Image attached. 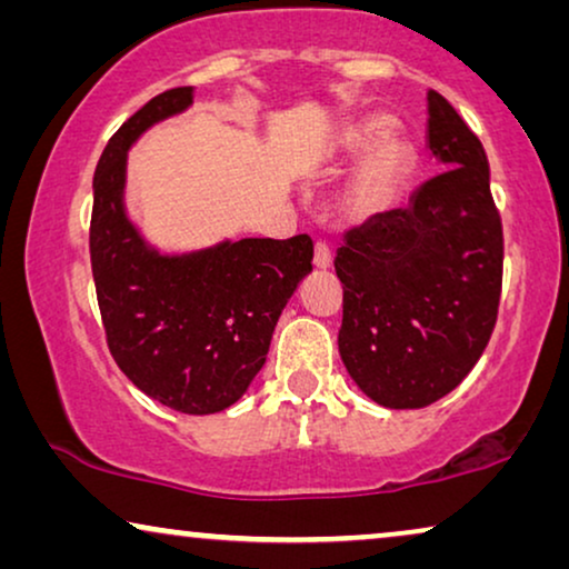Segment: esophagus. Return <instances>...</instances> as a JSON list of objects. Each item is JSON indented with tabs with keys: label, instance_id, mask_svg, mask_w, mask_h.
Here are the masks:
<instances>
[{
	"label": "esophagus",
	"instance_id": "34e87169",
	"mask_svg": "<svg viewBox=\"0 0 569 569\" xmlns=\"http://www.w3.org/2000/svg\"><path fill=\"white\" fill-rule=\"evenodd\" d=\"M331 261H333L331 248L326 246L323 240H318V243H316V253H313V263H316V269H329V267H331Z\"/></svg>",
	"mask_w": 569,
	"mask_h": 569
}]
</instances>
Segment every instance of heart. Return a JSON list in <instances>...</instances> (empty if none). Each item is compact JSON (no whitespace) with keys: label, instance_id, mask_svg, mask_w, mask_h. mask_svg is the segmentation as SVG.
Listing matches in <instances>:
<instances>
[{"label":"heart","instance_id":"obj_1","mask_svg":"<svg viewBox=\"0 0 569 569\" xmlns=\"http://www.w3.org/2000/svg\"><path fill=\"white\" fill-rule=\"evenodd\" d=\"M383 134V121H365L349 131V152L360 154L371 150L357 166L352 181L345 191V199H341V207H345L349 220H370V217L386 212L399 197L403 183H407L411 170L409 147L401 142H381L379 146L377 142Z\"/></svg>","mask_w":569,"mask_h":569}]
</instances>
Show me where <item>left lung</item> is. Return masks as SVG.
<instances>
[{
  "label": "left lung",
  "instance_id": "1",
  "mask_svg": "<svg viewBox=\"0 0 569 569\" xmlns=\"http://www.w3.org/2000/svg\"><path fill=\"white\" fill-rule=\"evenodd\" d=\"M438 173L347 230L333 269L345 287L341 362L372 401L422 409L453 391L489 345L502 292V220L479 137L427 92Z\"/></svg>",
  "mask_w": 569,
  "mask_h": 569
}]
</instances>
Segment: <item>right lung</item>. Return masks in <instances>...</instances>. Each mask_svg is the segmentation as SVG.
Masks as SVG:
<instances>
[{
    "instance_id": "add662e5",
    "label": "right lung",
    "mask_w": 569,
    "mask_h": 569,
    "mask_svg": "<svg viewBox=\"0 0 569 569\" xmlns=\"http://www.w3.org/2000/svg\"><path fill=\"white\" fill-rule=\"evenodd\" d=\"M193 88L154 96L108 139L92 176L90 263L113 360L139 391L181 415L236 403L269 355L287 300L313 271V240L243 238L160 256L123 214L131 142L181 113Z\"/></svg>"
}]
</instances>
